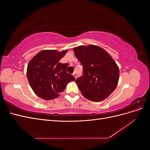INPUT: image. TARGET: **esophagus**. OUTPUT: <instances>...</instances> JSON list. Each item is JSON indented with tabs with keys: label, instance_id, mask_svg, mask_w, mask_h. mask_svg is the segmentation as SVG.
<instances>
[{
	"label": "esophagus",
	"instance_id": "obj_1",
	"mask_svg": "<svg viewBox=\"0 0 150 150\" xmlns=\"http://www.w3.org/2000/svg\"><path fill=\"white\" fill-rule=\"evenodd\" d=\"M73 76H74V77L75 78V79L77 78V74H76V73H74V74H73Z\"/></svg>",
	"mask_w": 150,
	"mask_h": 150
}]
</instances>
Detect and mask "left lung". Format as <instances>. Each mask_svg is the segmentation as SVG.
Returning <instances> with one entry per match:
<instances>
[{
	"label": "left lung",
	"mask_w": 150,
	"mask_h": 150,
	"mask_svg": "<svg viewBox=\"0 0 150 150\" xmlns=\"http://www.w3.org/2000/svg\"><path fill=\"white\" fill-rule=\"evenodd\" d=\"M73 51L83 66V76L76 81L83 96L94 102L105 99L118 83L116 63L105 50L95 45L79 46Z\"/></svg>",
	"instance_id": "left-lung-1"
}]
</instances>
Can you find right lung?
Listing matches in <instances>:
<instances>
[{
    "label": "right lung",
    "instance_id": "1",
    "mask_svg": "<svg viewBox=\"0 0 150 150\" xmlns=\"http://www.w3.org/2000/svg\"><path fill=\"white\" fill-rule=\"evenodd\" d=\"M67 52L56 50H43L29 61L27 68V77L35 94L46 100L60 96L67 83L75 81L73 76L68 74L67 63L59 62Z\"/></svg>",
    "mask_w": 150,
    "mask_h": 150
}]
</instances>
